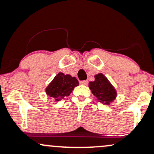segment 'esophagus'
<instances>
[{"label":"esophagus","instance_id":"esophagus-1","mask_svg":"<svg viewBox=\"0 0 154 154\" xmlns=\"http://www.w3.org/2000/svg\"><path fill=\"white\" fill-rule=\"evenodd\" d=\"M88 80H82V81H80V84H82V85H87L88 84Z\"/></svg>","mask_w":154,"mask_h":154}]
</instances>
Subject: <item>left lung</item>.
<instances>
[{"instance_id": "8db88e82", "label": "left lung", "mask_w": 154, "mask_h": 154, "mask_svg": "<svg viewBox=\"0 0 154 154\" xmlns=\"http://www.w3.org/2000/svg\"><path fill=\"white\" fill-rule=\"evenodd\" d=\"M94 77V81L89 82L90 89L100 102L109 105L116 98L115 89L103 74H97Z\"/></svg>"}]
</instances>
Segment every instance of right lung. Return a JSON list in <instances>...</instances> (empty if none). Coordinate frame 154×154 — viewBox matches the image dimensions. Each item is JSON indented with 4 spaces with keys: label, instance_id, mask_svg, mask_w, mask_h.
<instances>
[{
    "label": "right lung",
    "instance_id": "right-lung-1",
    "mask_svg": "<svg viewBox=\"0 0 154 154\" xmlns=\"http://www.w3.org/2000/svg\"><path fill=\"white\" fill-rule=\"evenodd\" d=\"M79 85L78 80L69 74L59 73L48 85L46 92L50 97L55 101H59L72 93L75 86Z\"/></svg>",
    "mask_w": 154,
    "mask_h": 154
}]
</instances>
